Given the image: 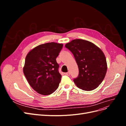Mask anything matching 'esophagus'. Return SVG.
I'll list each match as a JSON object with an SVG mask.
<instances>
[{"mask_svg":"<svg viewBox=\"0 0 126 126\" xmlns=\"http://www.w3.org/2000/svg\"><path fill=\"white\" fill-rule=\"evenodd\" d=\"M64 74H65V75H67V76H69V75H70V72H66V73Z\"/></svg>","mask_w":126,"mask_h":126,"instance_id":"34e87169","label":"esophagus"}]
</instances>
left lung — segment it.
<instances>
[{
    "label": "left lung",
    "mask_w": 126,
    "mask_h": 126,
    "mask_svg": "<svg viewBox=\"0 0 126 126\" xmlns=\"http://www.w3.org/2000/svg\"><path fill=\"white\" fill-rule=\"evenodd\" d=\"M72 53L78 64V76L74 81L80 89L91 91L104 79L107 70L104 53L97 46L83 39H74L65 45Z\"/></svg>",
    "instance_id": "1"
}]
</instances>
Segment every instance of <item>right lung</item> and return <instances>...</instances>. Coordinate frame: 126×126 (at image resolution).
<instances>
[{
    "mask_svg": "<svg viewBox=\"0 0 126 126\" xmlns=\"http://www.w3.org/2000/svg\"><path fill=\"white\" fill-rule=\"evenodd\" d=\"M63 47L62 44L46 43L38 46L27 55L24 74L30 86L38 93L50 94L58 88L62 75L56 58Z\"/></svg>",
    "mask_w": 126,
    "mask_h": 126,
    "instance_id": "obj_1",
    "label": "right lung"
}]
</instances>
